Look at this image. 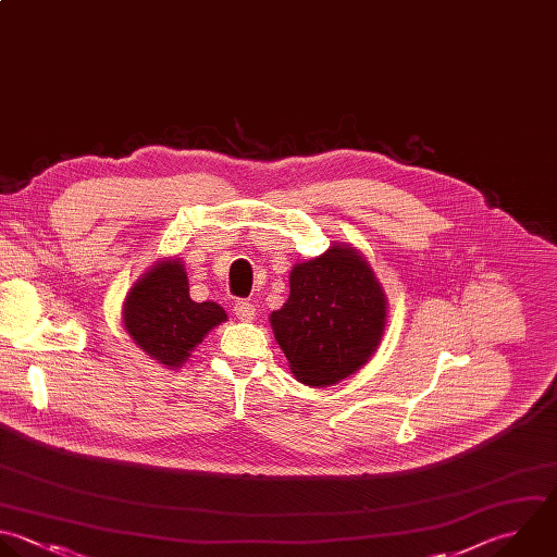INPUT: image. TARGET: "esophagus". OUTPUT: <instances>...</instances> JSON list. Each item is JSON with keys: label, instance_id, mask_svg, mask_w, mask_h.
<instances>
[{"label": "esophagus", "instance_id": "1", "mask_svg": "<svg viewBox=\"0 0 557 557\" xmlns=\"http://www.w3.org/2000/svg\"><path fill=\"white\" fill-rule=\"evenodd\" d=\"M233 313L237 315V320L242 322H250L255 318V305L246 302V300H235L233 302Z\"/></svg>", "mask_w": 557, "mask_h": 557}]
</instances>
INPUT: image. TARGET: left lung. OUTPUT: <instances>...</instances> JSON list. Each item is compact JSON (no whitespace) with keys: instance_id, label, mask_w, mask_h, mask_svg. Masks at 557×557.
<instances>
[{"instance_id":"8db88e82","label":"left lung","mask_w":557,"mask_h":557,"mask_svg":"<svg viewBox=\"0 0 557 557\" xmlns=\"http://www.w3.org/2000/svg\"><path fill=\"white\" fill-rule=\"evenodd\" d=\"M292 372L307 385H331L359 370L385 326V294L370 265L346 246L294 265L289 298L270 315Z\"/></svg>"}]
</instances>
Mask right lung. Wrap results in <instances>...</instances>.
<instances>
[{"mask_svg": "<svg viewBox=\"0 0 557 557\" xmlns=\"http://www.w3.org/2000/svg\"><path fill=\"white\" fill-rule=\"evenodd\" d=\"M224 320L220 305L191 300L178 259L157 263L124 302L126 331L141 350L168 368L183 366L194 346Z\"/></svg>", "mask_w": 557, "mask_h": 557, "instance_id": "1", "label": "right lung"}]
</instances>
